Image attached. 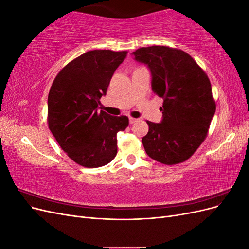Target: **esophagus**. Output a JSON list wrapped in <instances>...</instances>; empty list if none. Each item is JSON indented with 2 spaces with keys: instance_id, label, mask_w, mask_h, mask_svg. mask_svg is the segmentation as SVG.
Listing matches in <instances>:
<instances>
[{
  "instance_id": "34e87169",
  "label": "esophagus",
  "mask_w": 249,
  "mask_h": 249,
  "mask_svg": "<svg viewBox=\"0 0 249 249\" xmlns=\"http://www.w3.org/2000/svg\"><path fill=\"white\" fill-rule=\"evenodd\" d=\"M129 122H130V124H135V123H137V122H138V119H137V118L130 117V118H129Z\"/></svg>"
}]
</instances>
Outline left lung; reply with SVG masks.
Instances as JSON below:
<instances>
[{
  "label": "left lung",
  "mask_w": 249,
  "mask_h": 249,
  "mask_svg": "<svg viewBox=\"0 0 249 249\" xmlns=\"http://www.w3.org/2000/svg\"><path fill=\"white\" fill-rule=\"evenodd\" d=\"M132 56L147 66L152 90L164 101L161 122H146L148 133L142 138L146 154L166 165L186 161L205 140L216 111L208 76L180 50L153 46Z\"/></svg>",
  "instance_id": "8db88e82"
}]
</instances>
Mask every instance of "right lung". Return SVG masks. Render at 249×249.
Instances as JSON below:
<instances>
[{
	"label": "right lung",
	"mask_w": 249,
	"mask_h": 249,
	"mask_svg": "<svg viewBox=\"0 0 249 249\" xmlns=\"http://www.w3.org/2000/svg\"><path fill=\"white\" fill-rule=\"evenodd\" d=\"M126 52L94 50L70 62L55 78L48 97L49 127L71 160L88 168L104 166L117 154V133L126 116L100 111L110 80Z\"/></svg>",
	"instance_id": "obj_1"
}]
</instances>
